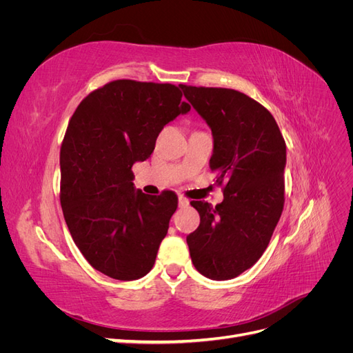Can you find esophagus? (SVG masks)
Here are the masks:
<instances>
[{
  "mask_svg": "<svg viewBox=\"0 0 353 353\" xmlns=\"http://www.w3.org/2000/svg\"><path fill=\"white\" fill-rule=\"evenodd\" d=\"M190 205V201L185 196H179V208H187Z\"/></svg>",
  "mask_w": 353,
  "mask_h": 353,
  "instance_id": "obj_1",
  "label": "esophagus"
}]
</instances>
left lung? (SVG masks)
<instances>
[{
  "mask_svg": "<svg viewBox=\"0 0 353 353\" xmlns=\"http://www.w3.org/2000/svg\"><path fill=\"white\" fill-rule=\"evenodd\" d=\"M213 134L210 169L223 201L193 200L199 228L187 236L196 270L231 280L259 261L284 208L285 141L261 103L231 88L179 85Z\"/></svg>",
  "mask_w": 353,
  "mask_h": 353,
  "instance_id": "8db88e82",
  "label": "left lung"
}]
</instances>
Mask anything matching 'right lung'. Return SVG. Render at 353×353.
<instances>
[{
  "label": "right lung",
  "instance_id": "obj_1",
  "mask_svg": "<svg viewBox=\"0 0 353 353\" xmlns=\"http://www.w3.org/2000/svg\"><path fill=\"white\" fill-rule=\"evenodd\" d=\"M172 83L117 79L94 90L70 117L60 148V203L70 236L92 268L131 281L153 268L174 191L134 190L132 165L150 157L163 126L191 105Z\"/></svg>",
  "mask_w": 353,
  "mask_h": 353
}]
</instances>
